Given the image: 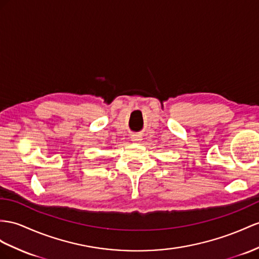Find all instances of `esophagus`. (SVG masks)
<instances>
[{"label":"esophagus","instance_id":"1","mask_svg":"<svg viewBox=\"0 0 259 259\" xmlns=\"http://www.w3.org/2000/svg\"><path fill=\"white\" fill-rule=\"evenodd\" d=\"M131 140L134 142H140V141H142V137L139 135H134V136H131Z\"/></svg>","mask_w":259,"mask_h":259}]
</instances>
